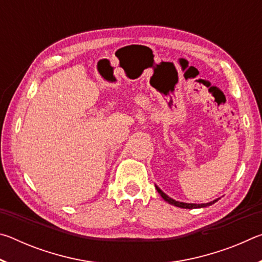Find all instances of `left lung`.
<instances>
[{
    "mask_svg": "<svg viewBox=\"0 0 262 262\" xmlns=\"http://www.w3.org/2000/svg\"><path fill=\"white\" fill-rule=\"evenodd\" d=\"M156 189L157 192L161 194V196L165 200L166 202L170 203V205H173L176 207H179V208H185V209H194V208H205V207H208V206H211L214 205V203L216 201H219V199H216V200L211 201V202H208V203H186V202H180V201H176L173 200V199H171L170 196H167V195L163 192V190L158 187V186H156Z\"/></svg>",
    "mask_w": 262,
    "mask_h": 262,
    "instance_id": "obj_1",
    "label": "left lung"
}]
</instances>
